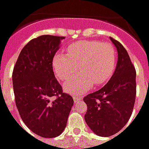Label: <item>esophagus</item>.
<instances>
[{"mask_svg": "<svg viewBox=\"0 0 149 149\" xmlns=\"http://www.w3.org/2000/svg\"><path fill=\"white\" fill-rule=\"evenodd\" d=\"M73 100H74V102H77V101L81 100V97H76V96H74V97H73Z\"/></svg>", "mask_w": 149, "mask_h": 149, "instance_id": "1", "label": "esophagus"}]
</instances>
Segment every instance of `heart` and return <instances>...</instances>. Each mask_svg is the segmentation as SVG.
I'll list each match as a JSON object with an SVG mask.
<instances>
[{
    "label": "heart",
    "mask_w": 149,
    "mask_h": 149,
    "mask_svg": "<svg viewBox=\"0 0 149 149\" xmlns=\"http://www.w3.org/2000/svg\"><path fill=\"white\" fill-rule=\"evenodd\" d=\"M116 55L113 46L100 41H78L68 46L67 54L58 52L52 60L56 77L64 81L77 68L80 72L68 78L64 89L68 93L78 95L93 86L106 83L113 74Z\"/></svg>",
    "instance_id": "obj_1"
}]
</instances>
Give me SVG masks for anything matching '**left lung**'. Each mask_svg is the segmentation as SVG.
<instances>
[{
    "instance_id": "1",
    "label": "left lung",
    "mask_w": 149,
    "mask_h": 149,
    "mask_svg": "<svg viewBox=\"0 0 149 149\" xmlns=\"http://www.w3.org/2000/svg\"><path fill=\"white\" fill-rule=\"evenodd\" d=\"M118 59L115 71L102 88L84 98L87 104L84 120L94 133L111 136L125 127L132 115L136 100V71L128 52L112 37Z\"/></svg>"
}]
</instances>
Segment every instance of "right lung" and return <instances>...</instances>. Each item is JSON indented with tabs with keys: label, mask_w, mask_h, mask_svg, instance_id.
Masks as SVG:
<instances>
[{
	"label": "right lung",
	"mask_w": 149,
	"mask_h": 149,
	"mask_svg": "<svg viewBox=\"0 0 149 149\" xmlns=\"http://www.w3.org/2000/svg\"><path fill=\"white\" fill-rule=\"evenodd\" d=\"M63 37L43 35L22 49L13 72L15 102L22 120L41 137L58 136L65 130L73 105L55 78L52 60Z\"/></svg>",
	"instance_id": "add662e5"
}]
</instances>
